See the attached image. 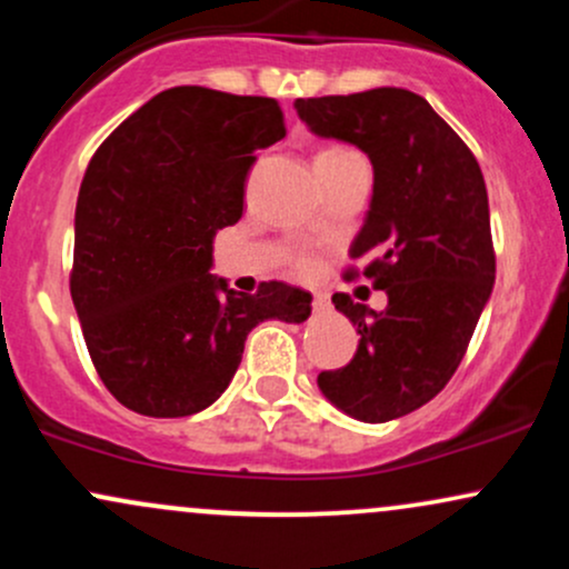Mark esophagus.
I'll return each instance as SVG.
<instances>
[{
    "mask_svg": "<svg viewBox=\"0 0 569 569\" xmlns=\"http://www.w3.org/2000/svg\"><path fill=\"white\" fill-rule=\"evenodd\" d=\"M312 310L326 312V310H329V299L321 297V293H316V297H312Z\"/></svg>",
    "mask_w": 569,
    "mask_h": 569,
    "instance_id": "34e87169",
    "label": "esophagus"
}]
</instances>
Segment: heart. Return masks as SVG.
Masks as SVG:
<instances>
[{
    "label": "heart",
    "instance_id": "heart-1",
    "mask_svg": "<svg viewBox=\"0 0 569 569\" xmlns=\"http://www.w3.org/2000/svg\"><path fill=\"white\" fill-rule=\"evenodd\" d=\"M348 154H356V152H350V149H345V147H323L321 152L316 154V160H337V158H348ZM293 264H297V270L299 272H310L312 270V257H297L293 259Z\"/></svg>",
    "mask_w": 569,
    "mask_h": 569
}]
</instances>
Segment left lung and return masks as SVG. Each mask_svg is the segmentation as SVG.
<instances>
[{
    "label": "left lung",
    "instance_id": "obj_1",
    "mask_svg": "<svg viewBox=\"0 0 569 569\" xmlns=\"http://www.w3.org/2000/svg\"><path fill=\"white\" fill-rule=\"evenodd\" d=\"M293 109L316 136L369 154L375 192L350 257L388 293L382 312L331 297L361 339L348 367L318 375V388L356 420H396L452 380L492 293L485 176L466 141L411 90L297 98Z\"/></svg>",
    "mask_w": 569,
    "mask_h": 569
}]
</instances>
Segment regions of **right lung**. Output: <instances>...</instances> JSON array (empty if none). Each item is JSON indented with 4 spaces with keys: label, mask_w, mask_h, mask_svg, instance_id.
Here are the masks:
<instances>
[{
    "label": "right lung",
    "mask_w": 569,
    "mask_h": 569,
    "mask_svg": "<svg viewBox=\"0 0 569 569\" xmlns=\"http://www.w3.org/2000/svg\"><path fill=\"white\" fill-rule=\"evenodd\" d=\"M286 136L276 98L181 84L112 130L84 171L71 299L93 367L122 407L187 417L232 382L248 331L302 323L312 297L211 276L213 234L243 217L257 149Z\"/></svg>",
    "instance_id": "add662e5"
}]
</instances>
